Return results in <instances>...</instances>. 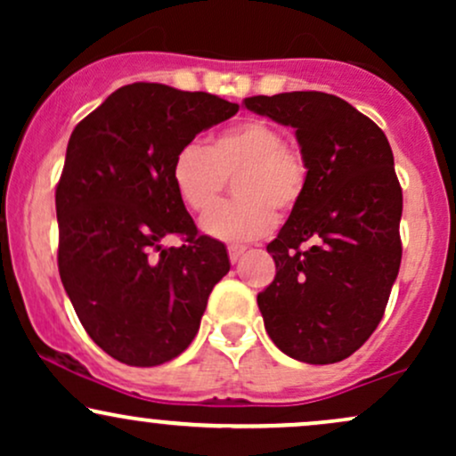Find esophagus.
<instances>
[{
	"instance_id": "1",
	"label": "esophagus",
	"mask_w": 456,
	"mask_h": 456,
	"mask_svg": "<svg viewBox=\"0 0 456 456\" xmlns=\"http://www.w3.org/2000/svg\"><path fill=\"white\" fill-rule=\"evenodd\" d=\"M229 259H232V264H235V261H238L240 257H242L244 255V250H246V246H240V244H232L229 246Z\"/></svg>"
}]
</instances>
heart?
Returning <instances> with one entry per match:
<instances>
[{
  "mask_svg": "<svg viewBox=\"0 0 456 456\" xmlns=\"http://www.w3.org/2000/svg\"><path fill=\"white\" fill-rule=\"evenodd\" d=\"M233 177L238 201L208 214L201 229L223 242H246L268 233L276 212L289 214L300 203L308 162L270 122L246 119L216 134L210 148L184 145L171 167L177 197L195 214L210 212Z\"/></svg>",
  "mask_w": 456,
  "mask_h": 456,
  "instance_id": "1",
  "label": "heart"
}]
</instances>
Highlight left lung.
I'll use <instances>...</instances> for the list:
<instances>
[{"label":"left lung","instance_id":"8db88e82","mask_svg":"<svg viewBox=\"0 0 456 456\" xmlns=\"http://www.w3.org/2000/svg\"><path fill=\"white\" fill-rule=\"evenodd\" d=\"M244 107L296 128L308 162L305 195L268 244L276 276L257 296L265 332L300 362H341L378 328L399 274L403 192L390 143L332 94L253 96Z\"/></svg>","mask_w":456,"mask_h":456}]
</instances>
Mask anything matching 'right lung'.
I'll use <instances>...</instances> for the list:
<instances>
[{
  "label": "right lung",
  "instance_id": "right-lung-1",
  "mask_svg": "<svg viewBox=\"0 0 456 456\" xmlns=\"http://www.w3.org/2000/svg\"><path fill=\"white\" fill-rule=\"evenodd\" d=\"M238 104L160 83L119 87L77 124L55 191L64 289L92 341L130 366H156L195 338L223 242L199 235L171 167L201 130ZM167 234L185 244L165 249Z\"/></svg>",
  "mask_w": 456,
  "mask_h": 456
}]
</instances>
